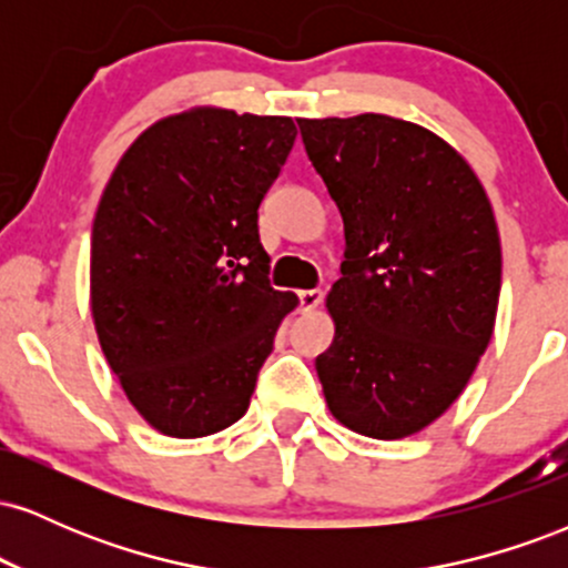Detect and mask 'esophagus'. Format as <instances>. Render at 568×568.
Wrapping results in <instances>:
<instances>
[{
    "label": "esophagus",
    "instance_id": "1",
    "mask_svg": "<svg viewBox=\"0 0 568 568\" xmlns=\"http://www.w3.org/2000/svg\"><path fill=\"white\" fill-rule=\"evenodd\" d=\"M321 302H323V291L312 288V291L298 293V304H302V312L317 310V306H321Z\"/></svg>",
    "mask_w": 568,
    "mask_h": 568
}]
</instances>
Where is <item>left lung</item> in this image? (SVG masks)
<instances>
[{
	"label": "left lung",
	"instance_id": "8db88e82",
	"mask_svg": "<svg viewBox=\"0 0 568 568\" xmlns=\"http://www.w3.org/2000/svg\"><path fill=\"white\" fill-rule=\"evenodd\" d=\"M344 221L315 361L336 422L376 440L433 425L480 363L501 285L494 207L448 141L389 114L296 120Z\"/></svg>",
	"mask_w": 568,
	"mask_h": 568
}]
</instances>
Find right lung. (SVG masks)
Wrapping results in <instances>:
<instances>
[{
  "label": "right lung",
  "mask_w": 568,
  "mask_h": 568,
  "mask_svg": "<svg viewBox=\"0 0 568 568\" xmlns=\"http://www.w3.org/2000/svg\"><path fill=\"white\" fill-rule=\"evenodd\" d=\"M293 141L291 116L192 106L143 130L98 200L95 334L130 406L162 435L234 425L298 306L270 285L258 240V205Z\"/></svg>",
  "instance_id": "obj_1"
}]
</instances>
